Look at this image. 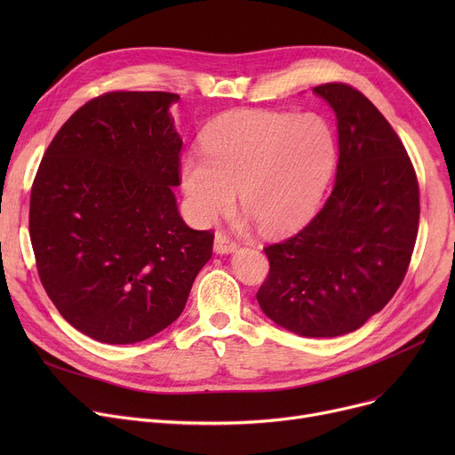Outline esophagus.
I'll return each instance as SVG.
<instances>
[{
  "instance_id": "esophagus-1",
  "label": "esophagus",
  "mask_w": 455,
  "mask_h": 455,
  "mask_svg": "<svg viewBox=\"0 0 455 455\" xmlns=\"http://www.w3.org/2000/svg\"><path fill=\"white\" fill-rule=\"evenodd\" d=\"M237 249V243L232 242L230 237L223 232H218L215 234V240H213V251L218 254H230Z\"/></svg>"
}]
</instances>
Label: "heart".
Returning a JSON list of instances; mask_svg holds the SVG:
<instances>
[{
    "mask_svg": "<svg viewBox=\"0 0 455 455\" xmlns=\"http://www.w3.org/2000/svg\"><path fill=\"white\" fill-rule=\"evenodd\" d=\"M203 155H186L180 182L191 213L212 223L234 203L259 230L295 227L330 179L336 141L321 117L271 110L223 114L206 129Z\"/></svg>",
    "mask_w": 455,
    "mask_h": 455,
    "instance_id": "heart-1",
    "label": "heart"
}]
</instances>
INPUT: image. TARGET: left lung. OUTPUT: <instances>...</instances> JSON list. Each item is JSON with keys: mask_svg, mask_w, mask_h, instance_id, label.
Instances as JSON below:
<instances>
[{"mask_svg": "<svg viewBox=\"0 0 455 455\" xmlns=\"http://www.w3.org/2000/svg\"><path fill=\"white\" fill-rule=\"evenodd\" d=\"M338 117L336 184L297 235L266 247L269 276L256 295L273 323L302 338L363 326L402 283L419 230V184L387 119L352 86H315Z\"/></svg>", "mask_w": 455, "mask_h": 455, "instance_id": "1", "label": "left lung"}]
</instances>
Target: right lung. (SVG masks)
<instances>
[{
    "label": "right lung",
    "mask_w": 455,
    "mask_h": 455,
    "mask_svg": "<svg viewBox=\"0 0 455 455\" xmlns=\"http://www.w3.org/2000/svg\"><path fill=\"white\" fill-rule=\"evenodd\" d=\"M177 93L110 92L81 107L47 148L29 234L45 293L84 336L146 341L179 319L213 234L189 228L173 188Z\"/></svg>",
    "instance_id": "add662e5"
}]
</instances>
